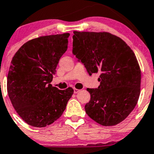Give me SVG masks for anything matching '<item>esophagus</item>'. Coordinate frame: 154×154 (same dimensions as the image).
<instances>
[{
  "label": "esophagus",
  "mask_w": 154,
  "mask_h": 154,
  "mask_svg": "<svg viewBox=\"0 0 154 154\" xmlns=\"http://www.w3.org/2000/svg\"><path fill=\"white\" fill-rule=\"evenodd\" d=\"M80 90H79V89H77V88H74V94H77L78 92H80Z\"/></svg>",
  "instance_id": "34e87169"
}]
</instances>
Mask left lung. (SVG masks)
Returning <instances> with one entry per match:
<instances>
[{"label": "left lung", "mask_w": 154, "mask_h": 154, "mask_svg": "<svg viewBox=\"0 0 154 154\" xmlns=\"http://www.w3.org/2000/svg\"><path fill=\"white\" fill-rule=\"evenodd\" d=\"M72 53L91 75L100 72L98 88H87L85 112L102 126H114L134 109L140 94L141 71L127 44L107 32L74 31Z\"/></svg>", "instance_id": "obj_1"}]
</instances>
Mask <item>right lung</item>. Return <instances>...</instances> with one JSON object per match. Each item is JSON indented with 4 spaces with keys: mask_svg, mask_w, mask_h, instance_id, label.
<instances>
[{
    "mask_svg": "<svg viewBox=\"0 0 154 154\" xmlns=\"http://www.w3.org/2000/svg\"><path fill=\"white\" fill-rule=\"evenodd\" d=\"M69 33L33 38L15 53L7 77L13 107L28 124L45 127L58 119L74 90L50 84L60 57L68 48Z\"/></svg>",
    "mask_w": 154,
    "mask_h": 154,
    "instance_id": "right-lung-1",
    "label": "right lung"
}]
</instances>
